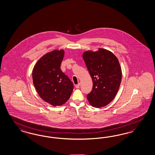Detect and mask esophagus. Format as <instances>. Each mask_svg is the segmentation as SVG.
<instances>
[{"label": "esophagus", "instance_id": "esophagus-1", "mask_svg": "<svg viewBox=\"0 0 155 155\" xmlns=\"http://www.w3.org/2000/svg\"><path fill=\"white\" fill-rule=\"evenodd\" d=\"M80 83H78L77 85H75V87L76 88H80Z\"/></svg>", "mask_w": 155, "mask_h": 155}]
</instances>
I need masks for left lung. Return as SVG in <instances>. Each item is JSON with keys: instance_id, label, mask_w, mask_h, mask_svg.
Returning a JSON list of instances; mask_svg holds the SVG:
<instances>
[{"instance_id": "obj_1", "label": "left lung", "mask_w": 155, "mask_h": 155, "mask_svg": "<svg viewBox=\"0 0 155 155\" xmlns=\"http://www.w3.org/2000/svg\"><path fill=\"white\" fill-rule=\"evenodd\" d=\"M93 80L87 99L92 107H105L116 96L122 78L121 68L116 56L107 49L85 51L82 54Z\"/></svg>"}]
</instances>
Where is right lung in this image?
<instances>
[{
	"mask_svg": "<svg viewBox=\"0 0 155 155\" xmlns=\"http://www.w3.org/2000/svg\"><path fill=\"white\" fill-rule=\"evenodd\" d=\"M64 50H54L43 55L32 69V81L39 97L53 107L69 99L74 85L61 70Z\"/></svg>",
	"mask_w": 155,
	"mask_h": 155,
	"instance_id": "right-lung-1",
	"label": "right lung"
}]
</instances>
